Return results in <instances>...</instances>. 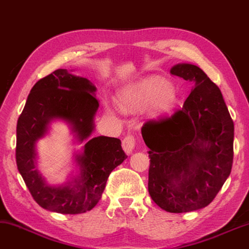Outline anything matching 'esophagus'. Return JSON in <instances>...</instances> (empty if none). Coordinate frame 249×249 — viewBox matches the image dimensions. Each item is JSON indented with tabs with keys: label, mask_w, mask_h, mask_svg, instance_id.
<instances>
[{
	"label": "esophagus",
	"mask_w": 249,
	"mask_h": 249,
	"mask_svg": "<svg viewBox=\"0 0 249 249\" xmlns=\"http://www.w3.org/2000/svg\"><path fill=\"white\" fill-rule=\"evenodd\" d=\"M135 143H136L135 137L132 135H127L126 137H124L123 142H122V146H123V150L126 152V153L131 154L133 150L135 148Z\"/></svg>",
	"instance_id": "34e87169"
}]
</instances>
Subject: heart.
<instances>
[{
  "instance_id": "1",
  "label": "heart",
  "mask_w": 249,
  "mask_h": 249,
  "mask_svg": "<svg viewBox=\"0 0 249 249\" xmlns=\"http://www.w3.org/2000/svg\"><path fill=\"white\" fill-rule=\"evenodd\" d=\"M120 103L127 110H139L147 105V114L158 117L172 112L178 104L176 89L161 77H147L120 92ZM112 110V107H108Z\"/></svg>"
}]
</instances>
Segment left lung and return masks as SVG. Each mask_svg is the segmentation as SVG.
<instances>
[{
    "label": "left lung",
    "mask_w": 249,
    "mask_h": 249,
    "mask_svg": "<svg viewBox=\"0 0 249 249\" xmlns=\"http://www.w3.org/2000/svg\"><path fill=\"white\" fill-rule=\"evenodd\" d=\"M170 72L195 88L182 109L142 127L148 194L168 213H190L209 205L231 174L233 122L220 89L198 66L178 64Z\"/></svg>",
    "instance_id": "1"
}]
</instances>
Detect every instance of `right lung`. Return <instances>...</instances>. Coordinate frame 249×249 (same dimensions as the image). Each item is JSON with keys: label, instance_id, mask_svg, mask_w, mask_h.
Returning a JSON list of instances; mask_svg holds the SVG:
<instances>
[{"label": "right lung", "instance_id": "1", "mask_svg": "<svg viewBox=\"0 0 249 249\" xmlns=\"http://www.w3.org/2000/svg\"><path fill=\"white\" fill-rule=\"evenodd\" d=\"M95 85L67 69L40 79L28 96L17 125V165L30 194L43 209L64 214L91 210L101 200L110 172L127 158L121 140L90 136L99 107ZM53 120L68 124L76 142H85L74 155L78 174L64 185L53 186L37 170L36 142Z\"/></svg>", "mask_w": 249, "mask_h": 249}]
</instances>
